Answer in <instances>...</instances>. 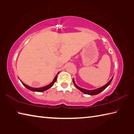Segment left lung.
<instances>
[{
  "label": "left lung",
  "instance_id": "1",
  "mask_svg": "<svg viewBox=\"0 0 134 134\" xmlns=\"http://www.w3.org/2000/svg\"><path fill=\"white\" fill-rule=\"evenodd\" d=\"M112 79H113V77L110 80V81H109V82L107 84H106L105 86H102V87L99 88V89H95V90H86V89H82V88L79 87V86H77L76 85V84L75 83V81H74V79H73V83H74V86H75L77 88V89L79 90H80L81 92H82L83 93H85L86 94H89V95H96V94H97L100 93L102 92L103 90H105L106 88L108 86L110 85V83H111V81H112Z\"/></svg>",
  "mask_w": 134,
  "mask_h": 134
}]
</instances>
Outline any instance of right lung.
<instances>
[{
	"label": "right lung",
	"instance_id": "add662e5",
	"mask_svg": "<svg viewBox=\"0 0 134 134\" xmlns=\"http://www.w3.org/2000/svg\"><path fill=\"white\" fill-rule=\"evenodd\" d=\"M57 76L55 77V78L54 79L53 81H52V82H51L50 84H49L48 85L45 86H44V87H39V88H34V87H29V86L25 85V84H24L23 82H22V81H21V82H22V84H23V85L25 86V87H26L27 89H29V90H32V91H33V92H44V91H45V90L48 89H49V88H50L51 87H52V86H53V85L54 84V83H55V81H56V80H57Z\"/></svg>",
	"mask_w": 134,
	"mask_h": 134
}]
</instances>
